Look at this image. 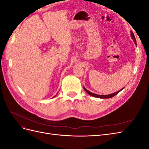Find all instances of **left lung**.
<instances>
[{
  "mask_svg": "<svg viewBox=\"0 0 149 149\" xmlns=\"http://www.w3.org/2000/svg\"><path fill=\"white\" fill-rule=\"evenodd\" d=\"M130 36H131V38H132L133 41L134 42L135 44L137 45L136 38H135V36H134V33H133V32H132V31H130ZM83 88H84V89L85 90V91L88 94H89L90 96H93V97H97V98H101V99H107V98H111V97H114V96L116 95L117 94H118L120 91H121L122 90H123L124 88H122L121 89H120L119 91H118V92H116V93H112V94H107V95H100V94H94L93 93L90 92L89 91H88L87 89H86L84 86H83Z\"/></svg>",
  "mask_w": 149,
  "mask_h": 149,
  "instance_id": "left-lung-1",
  "label": "left lung"
}]
</instances>
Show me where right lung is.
I'll return each mask as SVG.
<instances>
[{
  "label": "right lung",
  "instance_id": "obj_1",
  "mask_svg": "<svg viewBox=\"0 0 149 149\" xmlns=\"http://www.w3.org/2000/svg\"><path fill=\"white\" fill-rule=\"evenodd\" d=\"M57 94H58V93H57ZM56 95H55V96H54V97H55V96H56Z\"/></svg>",
  "mask_w": 149,
  "mask_h": 149
}]
</instances>
